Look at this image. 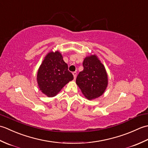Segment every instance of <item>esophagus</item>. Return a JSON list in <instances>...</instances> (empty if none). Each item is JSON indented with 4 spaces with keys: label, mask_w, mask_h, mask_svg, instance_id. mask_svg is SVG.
I'll return each instance as SVG.
<instances>
[{
    "label": "esophagus",
    "mask_w": 148,
    "mask_h": 148,
    "mask_svg": "<svg viewBox=\"0 0 148 148\" xmlns=\"http://www.w3.org/2000/svg\"><path fill=\"white\" fill-rule=\"evenodd\" d=\"M72 74H73L74 78V79H75L76 78V76H77V72H72Z\"/></svg>",
    "instance_id": "esophagus-1"
}]
</instances>
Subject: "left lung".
I'll use <instances>...</instances> for the list:
<instances>
[{"instance_id": "obj_1", "label": "left lung", "mask_w": 148, "mask_h": 148, "mask_svg": "<svg viewBox=\"0 0 148 148\" xmlns=\"http://www.w3.org/2000/svg\"><path fill=\"white\" fill-rule=\"evenodd\" d=\"M83 71L76 78V84L88 100L101 96L108 86V75L104 66L95 55L86 57L83 63Z\"/></svg>"}]
</instances>
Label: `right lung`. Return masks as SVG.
I'll return each mask as SVG.
<instances>
[{"label": "right lung", "mask_w": 148, "mask_h": 148, "mask_svg": "<svg viewBox=\"0 0 148 148\" xmlns=\"http://www.w3.org/2000/svg\"><path fill=\"white\" fill-rule=\"evenodd\" d=\"M74 79L68 65L58 51L50 52L45 57L37 72V83L41 92L54 97L69 81Z\"/></svg>", "instance_id": "add662e5"}]
</instances>
